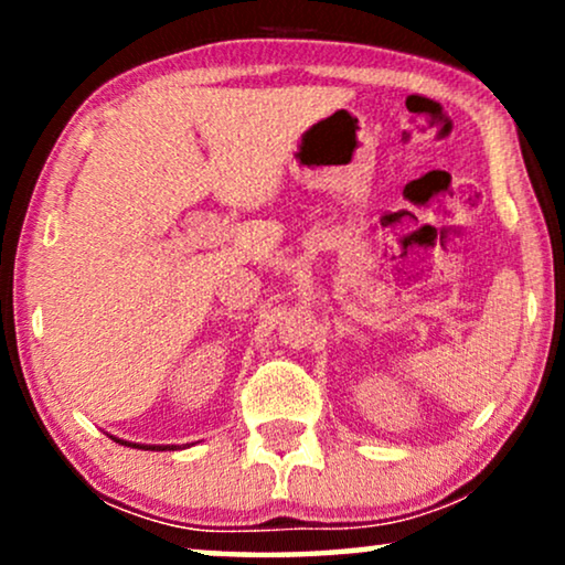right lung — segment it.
<instances>
[{
    "label": "right lung",
    "instance_id": "obj_1",
    "mask_svg": "<svg viewBox=\"0 0 565 565\" xmlns=\"http://www.w3.org/2000/svg\"><path fill=\"white\" fill-rule=\"evenodd\" d=\"M115 443H120V445H128V447H138V450H167V445H130V443H126V439H118V437H113ZM169 450H174V445L169 447Z\"/></svg>",
    "mask_w": 565,
    "mask_h": 565
}]
</instances>
